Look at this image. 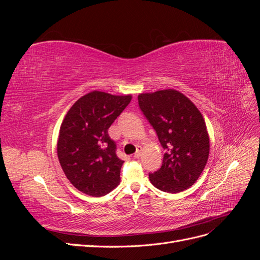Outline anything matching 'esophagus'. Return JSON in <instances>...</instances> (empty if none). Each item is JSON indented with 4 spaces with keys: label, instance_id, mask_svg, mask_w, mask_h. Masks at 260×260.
<instances>
[{
    "label": "esophagus",
    "instance_id": "34e87169",
    "mask_svg": "<svg viewBox=\"0 0 260 260\" xmlns=\"http://www.w3.org/2000/svg\"><path fill=\"white\" fill-rule=\"evenodd\" d=\"M141 153H142V147L138 146V147H137V152L135 153V158H140Z\"/></svg>",
    "mask_w": 260,
    "mask_h": 260
}]
</instances>
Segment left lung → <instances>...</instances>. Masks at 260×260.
Here are the masks:
<instances>
[{
  "label": "left lung",
  "instance_id": "left-lung-1",
  "mask_svg": "<svg viewBox=\"0 0 260 260\" xmlns=\"http://www.w3.org/2000/svg\"><path fill=\"white\" fill-rule=\"evenodd\" d=\"M138 100L165 149L161 167L148 175L149 181L167 193L186 190L200 178L209 155V137L201 112L172 89L142 93Z\"/></svg>",
  "mask_w": 260,
  "mask_h": 260
}]
</instances>
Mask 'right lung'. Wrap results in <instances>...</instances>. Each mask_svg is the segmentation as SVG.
Wrapping results in <instances>:
<instances>
[{"label": "right lung", "instance_id": "1", "mask_svg": "<svg viewBox=\"0 0 260 260\" xmlns=\"http://www.w3.org/2000/svg\"><path fill=\"white\" fill-rule=\"evenodd\" d=\"M131 95L93 91L78 100L61 122L57 156L62 171L76 188L101 198L120 182L123 160L108 128L128 106Z\"/></svg>", "mask_w": 260, "mask_h": 260}]
</instances>
